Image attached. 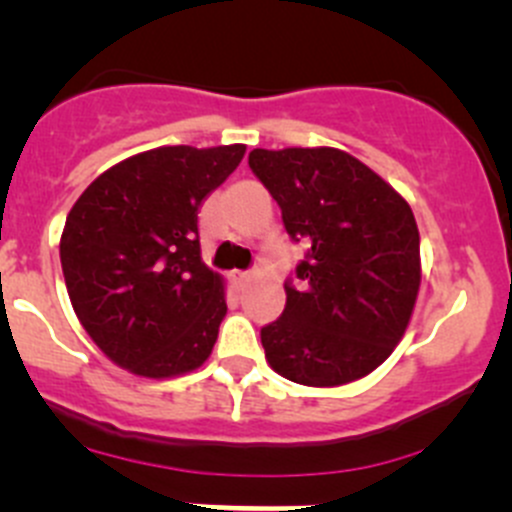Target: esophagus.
<instances>
[{
	"label": "esophagus",
	"instance_id": "1",
	"mask_svg": "<svg viewBox=\"0 0 512 512\" xmlns=\"http://www.w3.org/2000/svg\"><path fill=\"white\" fill-rule=\"evenodd\" d=\"M247 280H250V272H240V270L230 272V282H232V285H235L237 289L245 287Z\"/></svg>",
	"mask_w": 512,
	"mask_h": 512
}]
</instances>
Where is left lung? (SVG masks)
<instances>
[{
  "label": "left lung",
  "mask_w": 512,
  "mask_h": 512,
  "mask_svg": "<svg viewBox=\"0 0 512 512\" xmlns=\"http://www.w3.org/2000/svg\"><path fill=\"white\" fill-rule=\"evenodd\" d=\"M250 168L282 210L302 287L262 327L267 364L304 386H342L384 364L404 337L421 287L418 227L409 203L339 148L250 153Z\"/></svg>",
  "instance_id": "left-lung-1"
}]
</instances>
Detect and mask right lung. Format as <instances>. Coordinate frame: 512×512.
<instances>
[{
    "mask_svg": "<svg viewBox=\"0 0 512 512\" xmlns=\"http://www.w3.org/2000/svg\"><path fill=\"white\" fill-rule=\"evenodd\" d=\"M245 156L160 146L101 173L61 232L66 289L113 364L170 379L205 364L223 322L225 280L200 257L198 208Z\"/></svg>",
    "mask_w": 512,
    "mask_h": 512,
    "instance_id": "right-lung-1",
    "label": "right lung"
}]
</instances>
